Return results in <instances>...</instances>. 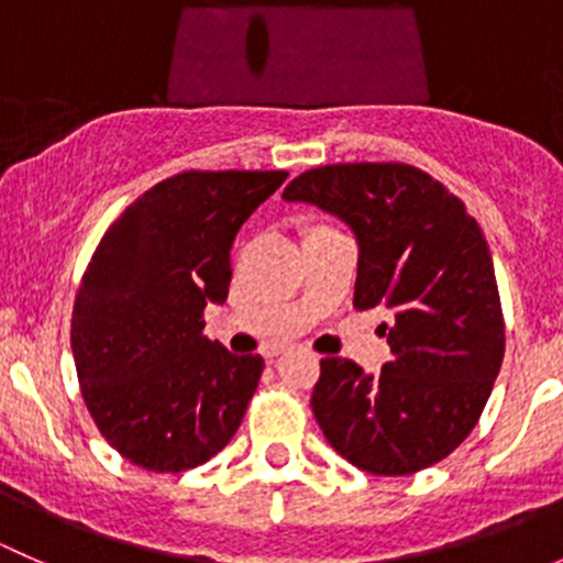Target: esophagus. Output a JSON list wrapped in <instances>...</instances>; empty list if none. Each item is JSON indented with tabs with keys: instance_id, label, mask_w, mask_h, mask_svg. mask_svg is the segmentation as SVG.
<instances>
[{
	"instance_id": "esophagus-1",
	"label": "esophagus",
	"mask_w": 563,
	"mask_h": 563,
	"mask_svg": "<svg viewBox=\"0 0 563 563\" xmlns=\"http://www.w3.org/2000/svg\"><path fill=\"white\" fill-rule=\"evenodd\" d=\"M283 351H286V345H269V349L264 351V356L266 360H275V356H280Z\"/></svg>"
}]
</instances>
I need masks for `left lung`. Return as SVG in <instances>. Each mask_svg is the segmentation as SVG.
Wrapping results in <instances>:
<instances>
[{"label": "left lung", "instance_id": "left-lung-1", "mask_svg": "<svg viewBox=\"0 0 563 563\" xmlns=\"http://www.w3.org/2000/svg\"><path fill=\"white\" fill-rule=\"evenodd\" d=\"M334 214L360 242L354 308H389L378 376L327 356L316 422L338 455L378 476L444 460L479 422L504 360L490 247L465 203L406 163H334L283 190Z\"/></svg>", "mask_w": 563, "mask_h": 563}]
</instances>
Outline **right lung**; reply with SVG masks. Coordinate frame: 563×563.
Listing matches in <instances>:
<instances>
[{
	"mask_svg": "<svg viewBox=\"0 0 563 563\" xmlns=\"http://www.w3.org/2000/svg\"><path fill=\"white\" fill-rule=\"evenodd\" d=\"M286 176H168L135 198L95 250L70 345L95 424L133 465L179 474L240 430L264 360L212 343L203 308L225 302L236 231Z\"/></svg>",
	"mask_w": 563,
	"mask_h": 563,
	"instance_id": "obj_1",
	"label": "right lung"
}]
</instances>
